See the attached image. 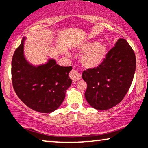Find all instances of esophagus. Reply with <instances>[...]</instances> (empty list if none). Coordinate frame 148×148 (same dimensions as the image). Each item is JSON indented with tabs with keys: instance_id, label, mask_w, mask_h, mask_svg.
Returning a JSON list of instances; mask_svg holds the SVG:
<instances>
[{
	"instance_id": "34e87169",
	"label": "esophagus",
	"mask_w": 148,
	"mask_h": 148,
	"mask_svg": "<svg viewBox=\"0 0 148 148\" xmlns=\"http://www.w3.org/2000/svg\"><path fill=\"white\" fill-rule=\"evenodd\" d=\"M69 77H70V79H72L74 82L79 81V80L81 79V74H80L77 71L74 70V69H73V70L71 71L70 74H69Z\"/></svg>"
}]
</instances>
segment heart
I'll return each mask as SVG.
<instances>
[{
	"instance_id": "obj_1",
	"label": "heart",
	"mask_w": 148,
	"mask_h": 148,
	"mask_svg": "<svg viewBox=\"0 0 148 148\" xmlns=\"http://www.w3.org/2000/svg\"><path fill=\"white\" fill-rule=\"evenodd\" d=\"M78 49L83 51L80 57V63L85 68L89 69L100 65L108 53V45L106 42H85Z\"/></svg>"
}]
</instances>
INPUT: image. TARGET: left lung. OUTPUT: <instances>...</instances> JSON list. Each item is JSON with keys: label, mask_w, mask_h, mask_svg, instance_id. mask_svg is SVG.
<instances>
[{"label": "left lung", "mask_w": 148, "mask_h": 148, "mask_svg": "<svg viewBox=\"0 0 148 148\" xmlns=\"http://www.w3.org/2000/svg\"><path fill=\"white\" fill-rule=\"evenodd\" d=\"M136 70V56L127 40L119 38L97 68L83 71L87 83L85 97L92 108L106 110L123 100Z\"/></svg>", "instance_id": "obj_1"}]
</instances>
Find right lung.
I'll use <instances>...</instances> for the list:
<instances>
[{"instance_id": "obj_1", "label": "right lung", "mask_w": 148, "mask_h": 148, "mask_svg": "<svg viewBox=\"0 0 148 148\" xmlns=\"http://www.w3.org/2000/svg\"><path fill=\"white\" fill-rule=\"evenodd\" d=\"M23 37L12 60V84L16 94L27 106L41 113H51L59 108L72 84L69 73L72 67L57 65L49 58L41 65H33L24 55Z\"/></svg>"}]
</instances>
